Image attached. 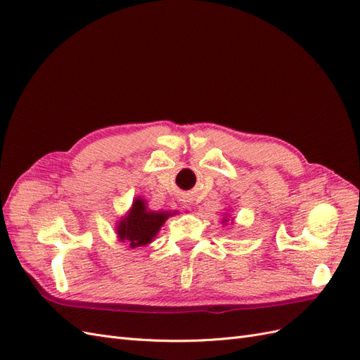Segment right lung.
Returning <instances> with one entry per match:
<instances>
[{
	"mask_svg": "<svg viewBox=\"0 0 360 360\" xmlns=\"http://www.w3.org/2000/svg\"><path fill=\"white\" fill-rule=\"evenodd\" d=\"M169 214L171 213L165 212H148L143 200H135L132 210L118 225V237L122 240H127L132 248L144 246L151 242V238H155L159 228Z\"/></svg>",
	"mask_w": 360,
	"mask_h": 360,
	"instance_id": "add662e5",
	"label": "right lung"
}]
</instances>
